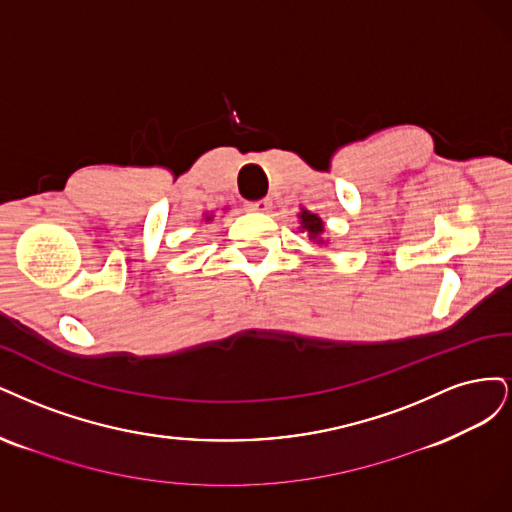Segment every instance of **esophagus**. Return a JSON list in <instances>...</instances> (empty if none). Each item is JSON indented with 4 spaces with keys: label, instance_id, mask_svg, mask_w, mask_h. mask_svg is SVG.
Masks as SVG:
<instances>
[{
    "label": "esophagus",
    "instance_id": "esophagus-1",
    "mask_svg": "<svg viewBox=\"0 0 512 512\" xmlns=\"http://www.w3.org/2000/svg\"><path fill=\"white\" fill-rule=\"evenodd\" d=\"M246 208L253 210V212H270V208H272V200H270V197H263V200L246 202Z\"/></svg>",
    "mask_w": 512,
    "mask_h": 512
}]
</instances>
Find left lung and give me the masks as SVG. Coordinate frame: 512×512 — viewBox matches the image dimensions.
<instances>
[{
  "instance_id": "left-lung-1",
  "label": "left lung",
  "mask_w": 512,
  "mask_h": 512,
  "mask_svg": "<svg viewBox=\"0 0 512 512\" xmlns=\"http://www.w3.org/2000/svg\"><path fill=\"white\" fill-rule=\"evenodd\" d=\"M300 223H302V229H306L308 232V236H310V240H315L317 244H323V232H325V227H323V221H321V217H317V214H312V212H308V210H304L302 208V212H300Z\"/></svg>"
}]
</instances>
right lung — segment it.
Masks as SVG:
<instances>
[{
  "label": "right lung",
  "instance_id": "obj_1",
  "mask_svg": "<svg viewBox=\"0 0 512 512\" xmlns=\"http://www.w3.org/2000/svg\"><path fill=\"white\" fill-rule=\"evenodd\" d=\"M206 221H212V214H206Z\"/></svg>",
  "mask_w": 512,
  "mask_h": 512
}]
</instances>
